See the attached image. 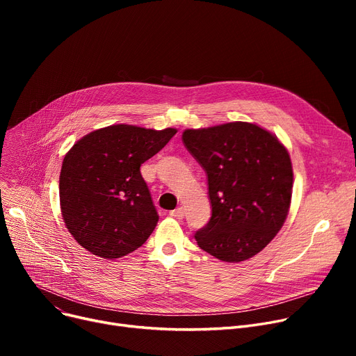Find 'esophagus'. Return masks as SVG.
<instances>
[{
	"label": "esophagus",
	"instance_id": "1",
	"mask_svg": "<svg viewBox=\"0 0 356 356\" xmlns=\"http://www.w3.org/2000/svg\"><path fill=\"white\" fill-rule=\"evenodd\" d=\"M170 216H173V218H176V219H183V216H184V209H183L181 207H179V208H176L175 211L170 212Z\"/></svg>",
	"mask_w": 356,
	"mask_h": 356
}]
</instances>
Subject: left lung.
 <instances>
[{
  "label": "left lung",
  "mask_w": 356,
  "mask_h": 356,
  "mask_svg": "<svg viewBox=\"0 0 356 356\" xmlns=\"http://www.w3.org/2000/svg\"><path fill=\"white\" fill-rule=\"evenodd\" d=\"M181 140L207 172L212 216L197 245L227 263L263 251L289 215L293 165L273 133L251 122L184 129Z\"/></svg>",
  "instance_id": "left-lung-1"
}]
</instances>
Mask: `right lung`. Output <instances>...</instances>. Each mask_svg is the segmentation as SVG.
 I'll return each mask as SVG.
<instances>
[{"instance_id":"1","label":"right lung","mask_w":356,"mask_h":356,"mask_svg":"<svg viewBox=\"0 0 356 356\" xmlns=\"http://www.w3.org/2000/svg\"><path fill=\"white\" fill-rule=\"evenodd\" d=\"M176 133L117 124L73 144L63 159L59 196L65 225L81 247L114 259L152 235L159 215L140 165Z\"/></svg>"}]
</instances>
